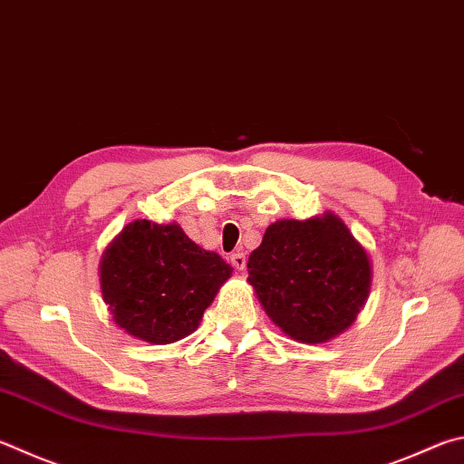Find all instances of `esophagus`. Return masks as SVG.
<instances>
[{
    "label": "esophagus",
    "instance_id": "esophagus-1",
    "mask_svg": "<svg viewBox=\"0 0 464 464\" xmlns=\"http://www.w3.org/2000/svg\"><path fill=\"white\" fill-rule=\"evenodd\" d=\"M246 264H247L246 254H241V251H237V254L231 256V266L237 269V272H243V269H246Z\"/></svg>",
    "mask_w": 464,
    "mask_h": 464
}]
</instances>
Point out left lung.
<instances>
[{"instance_id":"obj_1","label":"left lung","mask_w":464,"mask_h":464,"mask_svg":"<svg viewBox=\"0 0 464 464\" xmlns=\"http://www.w3.org/2000/svg\"><path fill=\"white\" fill-rule=\"evenodd\" d=\"M247 272L266 314L300 343H324L351 326L372 285L365 249L331 213L269 225Z\"/></svg>"}]
</instances>
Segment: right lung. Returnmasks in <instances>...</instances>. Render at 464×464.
I'll return each mask as SVG.
<instances>
[{
	"mask_svg": "<svg viewBox=\"0 0 464 464\" xmlns=\"http://www.w3.org/2000/svg\"><path fill=\"white\" fill-rule=\"evenodd\" d=\"M231 266L179 225L133 221L101 261V290L125 333L168 344L197 331Z\"/></svg>",
	"mask_w": 464,
	"mask_h": 464,
	"instance_id": "obj_1",
	"label": "right lung"
}]
</instances>
